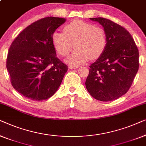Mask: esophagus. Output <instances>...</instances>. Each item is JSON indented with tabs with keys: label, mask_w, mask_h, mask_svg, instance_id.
Instances as JSON below:
<instances>
[{
	"label": "esophagus",
	"mask_w": 146,
	"mask_h": 146,
	"mask_svg": "<svg viewBox=\"0 0 146 146\" xmlns=\"http://www.w3.org/2000/svg\"><path fill=\"white\" fill-rule=\"evenodd\" d=\"M69 69H77L78 67H77V66H73V65H70V66H69Z\"/></svg>",
	"instance_id": "obj_1"
}]
</instances>
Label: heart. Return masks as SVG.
<instances>
[{
  "label": "heart",
  "mask_w": 146,
  "mask_h": 146,
  "mask_svg": "<svg viewBox=\"0 0 146 146\" xmlns=\"http://www.w3.org/2000/svg\"><path fill=\"white\" fill-rule=\"evenodd\" d=\"M53 48L59 55L66 56L75 45L76 50L68 58L71 65L85 62L88 58L101 56L107 46V37L103 28L82 20H74L63 27V33L55 31L52 35Z\"/></svg>",
  "instance_id": "heart-1"
}]
</instances>
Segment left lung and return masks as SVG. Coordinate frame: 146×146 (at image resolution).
<instances>
[{"label":"left lung","mask_w":146,"mask_h":146,"mask_svg":"<svg viewBox=\"0 0 146 146\" xmlns=\"http://www.w3.org/2000/svg\"><path fill=\"white\" fill-rule=\"evenodd\" d=\"M104 28L107 37L104 52L90 65L85 85L100 101L116 100L126 94L139 69V52L131 34L122 26L104 18H90Z\"/></svg>","instance_id":"obj_1"}]
</instances>
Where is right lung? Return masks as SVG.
Segmentation results:
<instances>
[{
    "label": "right lung",
    "instance_id": "right-lung-1",
    "mask_svg": "<svg viewBox=\"0 0 146 146\" xmlns=\"http://www.w3.org/2000/svg\"><path fill=\"white\" fill-rule=\"evenodd\" d=\"M65 18L49 16L22 30L10 47L7 59L12 87L25 97L46 100L59 89L68 67L57 57L53 32Z\"/></svg>",
    "mask_w": 146,
    "mask_h": 146
}]
</instances>
